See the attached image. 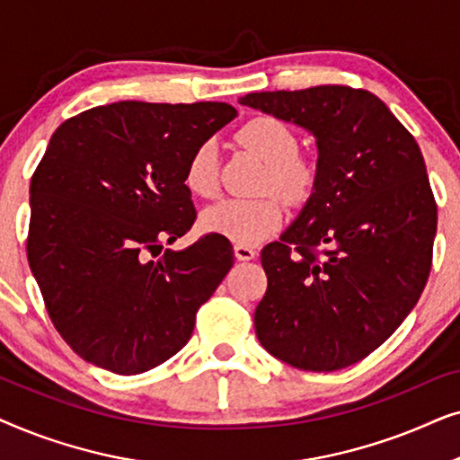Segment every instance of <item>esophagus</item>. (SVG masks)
<instances>
[{"label":"esophagus","instance_id":"34e87169","mask_svg":"<svg viewBox=\"0 0 460 460\" xmlns=\"http://www.w3.org/2000/svg\"><path fill=\"white\" fill-rule=\"evenodd\" d=\"M234 255L238 261H249L255 260L257 251L253 247H249V244H234Z\"/></svg>","mask_w":460,"mask_h":460}]
</instances>
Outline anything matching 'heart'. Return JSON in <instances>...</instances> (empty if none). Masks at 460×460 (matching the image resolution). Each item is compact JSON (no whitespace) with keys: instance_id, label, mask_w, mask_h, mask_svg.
<instances>
[{"instance_id":"heart-1","label":"heart","mask_w":460,"mask_h":460,"mask_svg":"<svg viewBox=\"0 0 460 460\" xmlns=\"http://www.w3.org/2000/svg\"><path fill=\"white\" fill-rule=\"evenodd\" d=\"M238 140L266 163L261 190H276L288 203L310 199L318 181L316 163L299 155V137L280 119L261 115L238 129ZM184 184L197 197L217 192V146L203 142L188 156ZM276 194L260 199H224L203 213V226L238 244H255L274 234L285 217V205Z\"/></svg>"}]
</instances>
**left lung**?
Wrapping results in <instances>:
<instances>
[{"label": "left lung", "mask_w": 460, "mask_h": 460, "mask_svg": "<svg viewBox=\"0 0 460 460\" xmlns=\"http://www.w3.org/2000/svg\"><path fill=\"white\" fill-rule=\"evenodd\" d=\"M241 104L312 131L320 153L304 211L261 251L257 339L295 368L349 367L398 329L429 279L438 205L423 155L367 90L255 92Z\"/></svg>", "instance_id": "1"}]
</instances>
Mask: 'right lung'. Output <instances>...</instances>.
Instances as JSON below:
<instances>
[{
    "mask_svg": "<svg viewBox=\"0 0 460 460\" xmlns=\"http://www.w3.org/2000/svg\"><path fill=\"white\" fill-rule=\"evenodd\" d=\"M234 117L224 102L125 100L54 131L31 178L27 257L49 320L84 360L137 375L188 343L234 251L222 234L161 249L197 219L188 156Z\"/></svg>",
    "mask_w": 460,
    "mask_h": 460,
    "instance_id": "right-lung-1",
    "label": "right lung"
}]
</instances>
